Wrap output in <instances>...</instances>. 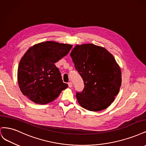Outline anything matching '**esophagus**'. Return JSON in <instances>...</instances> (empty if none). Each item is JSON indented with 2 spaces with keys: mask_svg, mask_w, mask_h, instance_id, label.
Listing matches in <instances>:
<instances>
[{
  "mask_svg": "<svg viewBox=\"0 0 146 146\" xmlns=\"http://www.w3.org/2000/svg\"><path fill=\"white\" fill-rule=\"evenodd\" d=\"M68 86L69 88H72V82H69L68 83Z\"/></svg>",
  "mask_w": 146,
  "mask_h": 146,
  "instance_id": "obj_1",
  "label": "esophagus"
}]
</instances>
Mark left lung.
I'll return each mask as SVG.
<instances>
[{"label":"left lung","instance_id":"1","mask_svg":"<svg viewBox=\"0 0 146 146\" xmlns=\"http://www.w3.org/2000/svg\"><path fill=\"white\" fill-rule=\"evenodd\" d=\"M70 55L85 84L83 92L76 94L78 104L91 111L108 108L119 93L122 83L120 66L113 55L93 44H77Z\"/></svg>","mask_w":146,"mask_h":146}]
</instances>
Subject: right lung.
Masks as SVG:
<instances>
[{
    "mask_svg": "<svg viewBox=\"0 0 146 146\" xmlns=\"http://www.w3.org/2000/svg\"><path fill=\"white\" fill-rule=\"evenodd\" d=\"M72 45L47 41L36 44L25 53L17 69V82L24 96L35 104L45 105L68 88L54 63L67 55Z\"/></svg>",
    "mask_w": 146,
    "mask_h": 146,
    "instance_id": "1",
    "label": "right lung"
}]
</instances>
